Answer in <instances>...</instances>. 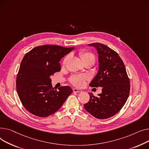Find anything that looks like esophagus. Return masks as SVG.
<instances>
[{"label":"esophagus","mask_w":149,"mask_h":149,"mask_svg":"<svg viewBox=\"0 0 149 149\" xmlns=\"http://www.w3.org/2000/svg\"><path fill=\"white\" fill-rule=\"evenodd\" d=\"M73 92H74V93H81V92H82V91L81 90H79V89H77V88H73Z\"/></svg>","instance_id":"34e87169"}]
</instances>
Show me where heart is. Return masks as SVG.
I'll return each mask as SVG.
<instances>
[{"label": "heart", "instance_id": "1", "mask_svg": "<svg viewBox=\"0 0 149 149\" xmlns=\"http://www.w3.org/2000/svg\"><path fill=\"white\" fill-rule=\"evenodd\" d=\"M79 55L80 56V58L81 59L82 61L84 63V64L87 63H95V57L94 55L91 53L90 52L87 51H81L79 53ZM67 57H65L64 60L63 64H65L67 62ZM87 79V77L85 76H72L70 81V82L76 86H82L84 85L85 81Z\"/></svg>", "mask_w": 149, "mask_h": 149}]
</instances>
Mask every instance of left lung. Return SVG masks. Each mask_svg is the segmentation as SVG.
<instances>
[{"instance_id":"left-lung-1","label":"left lung","mask_w":149,"mask_h":149,"mask_svg":"<svg viewBox=\"0 0 149 149\" xmlns=\"http://www.w3.org/2000/svg\"><path fill=\"white\" fill-rule=\"evenodd\" d=\"M94 47L99 55V71L90 84L102 87V92L95 97L90 93V100L84 108L98 119L110 118L125 105L130 93V81L123 61L118 54L103 44L88 45Z\"/></svg>"}]
</instances>
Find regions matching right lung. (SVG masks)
I'll list each match as a JSON object with an SVG mask.
<instances>
[{
    "mask_svg": "<svg viewBox=\"0 0 149 149\" xmlns=\"http://www.w3.org/2000/svg\"><path fill=\"white\" fill-rule=\"evenodd\" d=\"M74 47L45 45L32 49L21 62L16 89L23 107L32 114L46 117L56 112L73 90L69 86L53 88L50 76L61 70L59 61Z\"/></svg>",
    "mask_w": 149,
    "mask_h": 149,
    "instance_id": "1",
    "label": "right lung"
}]
</instances>
